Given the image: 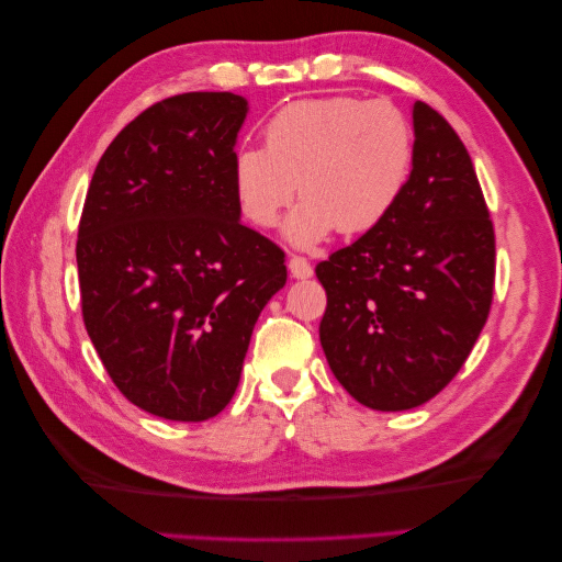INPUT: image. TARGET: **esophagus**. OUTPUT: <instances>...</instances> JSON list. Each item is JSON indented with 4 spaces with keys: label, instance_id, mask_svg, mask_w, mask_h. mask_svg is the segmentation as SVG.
<instances>
[{
    "label": "esophagus",
    "instance_id": "34e87169",
    "mask_svg": "<svg viewBox=\"0 0 562 562\" xmlns=\"http://www.w3.org/2000/svg\"><path fill=\"white\" fill-rule=\"evenodd\" d=\"M290 272H292V278H296V280H306V278H312V274H314V268L306 258L292 256L290 258Z\"/></svg>",
    "mask_w": 562,
    "mask_h": 562
}]
</instances>
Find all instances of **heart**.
<instances>
[{"label":"heart","instance_id":"heart-1","mask_svg":"<svg viewBox=\"0 0 562 562\" xmlns=\"http://www.w3.org/2000/svg\"><path fill=\"white\" fill-rule=\"evenodd\" d=\"M266 149L234 159L244 217L272 229L294 200L284 232L308 248L336 232H372L398 205L415 169V130L391 101L324 97L288 103L262 130Z\"/></svg>","mask_w":562,"mask_h":562}]
</instances>
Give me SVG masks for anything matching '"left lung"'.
<instances>
[{"instance_id":"8db88e82","label":"left lung","mask_w":562,"mask_h":562,"mask_svg":"<svg viewBox=\"0 0 562 562\" xmlns=\"http://www.w3.org/2000/svg\"><path fill=\"white\" fill-rule=\"evenodd\" d=\"M415 169L389 217L316 266L321 348L367 408L411 411L459 374L491 314L495 232L453 127L413 105Z\"/></svg>"}]
</instances>
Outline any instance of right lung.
I'll use <instances>...</instances> for the list:
<instances>
[{
    "label": "right lung",
    "instance_id": "right-lung-1",
    "mask_svg": "<svg viewBox=\"0 0 562 562\" xmlns=\"http://www.w3.org/2000/svg\"><path fill=\"white\" fill-rule=\"evenodd\" d=\"M246 111L229 91L149 105L103 151L83 200V326L117 391L166 420L226 408L262 306L288 282L284 250L238 222Z\"/></svg>",
    "mask_w": 562,
    "mask_h": 562
}]
</instances>
